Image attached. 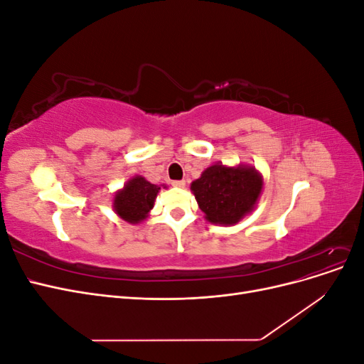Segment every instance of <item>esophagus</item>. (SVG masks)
Here are the masks:
<instances>
[{
  "instance_id": "esophagus-1",
  "label": "esophagus",
  "mask_w": 364,
  "mask_h": 364,
  "mask_svg": "<svg viewBox=\"0 0 364 364\" xmlns=\"http://www.w3.org/2000/svg\"><path fill=\"white\" fill-rule=\"evenodd\" d=\"M171 185L176 186V188H183V186H185V181H173Z\"/></svg>"
}]
</instances>
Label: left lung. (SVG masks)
Listing matches in <instances>:
<instances>
[{
    "label": "left lung",
    "mask_w": 364,
    "mask_h": 364,
    "mask_svg": "<svg viewBox=\"0 0 364 364\" xmlns=\"http://www.w3.org/2000/svg\"><path fill=\"white\" fill-rule=\"evenodd\" d=\"M262 179L252 167H225L215 164L191 183L199 208L215 225H235L255 206Z\"/></svg>",
    "instance_id": "obj_1"
}]
</instances>
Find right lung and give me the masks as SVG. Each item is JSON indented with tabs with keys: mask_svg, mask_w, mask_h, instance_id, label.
<instances>
[{
	"mask_svg": "<svg viewBox=\"0 0 364 364\" xmlns=\"http://www.w3.org/2000/svg\"><path fill=\"white\" fill-rule=\"evenodd\" d=\"M161 190L159 185L150 183L141 176L130 179L127 185L114 199L117 214L129 223H139L155 205V199Z\"/></svg>",
	"mask_w": 364,
	"mask_h": 364,
	"instance_id": "obj_1",
	"label": "right lung"
}]
</instances>
